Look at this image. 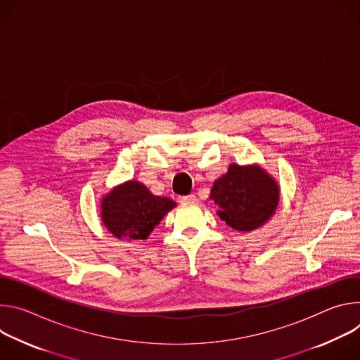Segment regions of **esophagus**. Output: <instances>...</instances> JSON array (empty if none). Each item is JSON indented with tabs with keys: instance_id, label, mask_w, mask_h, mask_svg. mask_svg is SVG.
Masks as SVG:
<instances>
[{
	"instance_id": "esophagus-1",
	"label": "esophagus",
	"mask_w": 360,
	"mask_h": 360,
	"mask_svg": "<svg viewBox=\"0 0 360 360\" xmlns=\"http://www.w3.org/2000/svg\"><path fill=\"white\" fill-rule=\"evenodd\" d=\"M196 200V196L193 193L186 195V196H179V202L181 203H193Z\"/></svg>"
}]
</instances>
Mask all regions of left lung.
<instances>
[{
  "instance_id": "8db88e82",
  "label": "left lung",
  "mask_w": 360,
  "mask_h": 360,
  "mask_svg": "<svg viewBox=\"0 0 360 360\" xmlns=\"http://www.w3.org/2000/svg\"><path fill=\"white\" fill-rule=\"evenodd\" d=\"M211 199L218 205V215L236 231H253L264 225L276 211L279 188L258 167L232 164L228 172L214 182Z\"/></svg>"
}]
</instances>
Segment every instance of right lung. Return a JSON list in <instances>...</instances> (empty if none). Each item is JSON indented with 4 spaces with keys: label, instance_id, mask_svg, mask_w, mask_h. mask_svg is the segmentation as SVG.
Here are the masks:
<instances>
[{
    "label": "right lung",
    "instance_id": "add662e5",
    "mask_svg": "<svg viewBox=\"0 0 360 360\" xmlns=\"http://www.w3.org/2000/svg\"><path fill=\"white\" fill-rule=\"evenodd\" d=\"M175 205L172 199L152 195L145 185L129 181L102 200V222L117 238L143 240Z\"/></svg>",
    "mask_w": 360,
    "mask_h": 360
}]
</instances>
